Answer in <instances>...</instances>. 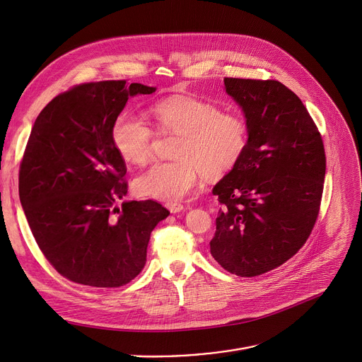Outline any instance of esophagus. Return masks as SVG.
<instances>
[{
    "label": "esophagus",
    "instance_id": "esophagus-1",
    "mask_svg": "<svg viewBox=\"0 0 362 362\" xmlns=\"http://www.w3.org/2000/svg\"><path fill=\"white\" fill-rule=\"evenodd\" d=\"M166 208H168L172 214H177V212H180V211L185 209V206H183L182 204H177V202H168V204H166Z\"/></svg>",
    "mask_w": 362,
    "mask_h": 362
}]
</instances>
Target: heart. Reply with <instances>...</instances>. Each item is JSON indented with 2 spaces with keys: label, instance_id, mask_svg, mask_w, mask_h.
I'll list each match as a JSON object with an SVG mask.
<instances>
[{
  "label": "heart",
  "instance_id": "1",
  "mask_svg": "<svg viewBox=\"0 0 362 362\" xmlns=\"http://www.w3.org/2000/svg\"><path fill=\"white\" fill-rule=\"evenodd\" d=\"M160 136H179L173 161H160L137 176L134 189L141 196L158 201H179L196 185L201 175L219 179L241 160L248 127L243 117L222 112L214 104L192 96H176L151 107ZM112 141L121 157L144 164L154 150L156 133L150 124L131 112H122L114 122Z\"/></svg>",
  "mask_w": 362,
  "mask_h": 362
}]
</instances>
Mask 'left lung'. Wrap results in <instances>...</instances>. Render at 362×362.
I'll use <instances>...</instances> for the list:
<instances>
[{
	"mask_svg": "<svg viewBox=\"0 0 362 362\" xmlns=\"http://www.w3.org/2000/svg\"><path fill=\"white\" fill-rule=\"evenodd\" d=\"M241 105L247 148L212 193L221 209L211 254L226 272L264 274L298 252L319 215L326 170L322 136L300 98L274 79L223 78Z\"/></svg>",
	"mask_w": 362,
	"mask_h": 362,
	"instance_id": "left-lung-1",
	"label": "left lung"
}]
</instances>
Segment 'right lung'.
<instances>
[{
    "label": "right lung",
    "instance_id": "right-lung-1",
    "mask_svg": "<svg viewBox=\"0 0 362 362\" xmlns=\"http://www.w3.org/2000/svg\"><path fill=\"white\" fill-rule=\"evenodd\" d=\"M156 88L127 81L75 85L31 128L20 163V201L40 251L74 283L121 287L146 264L154 226L170 214L153 199L122 202L127 166L112 127L128 98Z\"/></svg>",
    "mask_w": 362,
    "mask_h": 362
}]
</instances>
